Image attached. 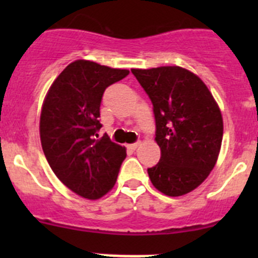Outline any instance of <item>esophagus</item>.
<instances>
[{"mask_svg":"<svg viewBox=\"0 0 258 258\" xmlns=\"http://www.w3.org/2000/svg\"><path fill=\"white\" fill-rule=\"evenodd\" d=\"M140 145H141V142H135V144H131V145H127V147H128L130 148V150H132V151H135V150H136V148L137 147H139V146Z\"/></svg>","mask_w":258,"mask_h":258,"instance_id":"esophagus-1","label":"esophagus"}]
</instances>
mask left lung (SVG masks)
<instances>
[{"instance_id":"8db88e82","label":"left lung","mask_w":258,"mask_h":258,"mask_svg":"<svg viewBox=\"0 0 258 258\" xmlns=\"http://www.w3.org/2000/svg\"><path fill=\"white\" fill-rule=\"evenodd\" d=\"M150 97L160 162L147 168L153 186L177 197L199 187L215 167L223 135L221 111L200 77L178 66L132 69Z\"/></svg>"}]
</instances>
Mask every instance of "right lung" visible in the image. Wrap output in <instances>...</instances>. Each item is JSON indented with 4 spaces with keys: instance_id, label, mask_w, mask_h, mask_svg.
<instances>
[{
    "instance_id": "right-lung-1",
    "label": "right lung",
    "mask_w": 258,
    "mask_h": 258,
    "mask_svg": "<svg viewBox=\"0 0 258 258\" xmlns=\"http://www.w3.org/2000/svg\"><path fill=\"white\" fill-rule=\"evenodd\" d=\"M128 74L77 59L54 80L43 101L40 136L46 160L59 181L85 199L107 194L126 158V148L97 132L103 92Z\"/></svg>"
}]
</instances>
